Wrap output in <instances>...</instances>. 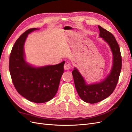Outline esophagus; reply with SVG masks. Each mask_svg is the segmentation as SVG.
I'll use <instances>...</instances> for the list:
<instances>
[{
    "mask_svg": "<svg viewBox=\"0 0 132 132\" xmlns=\"http://www.w3.org/2000/svg\"><path fill=\"white\" fill-rule=\"evenodd\" d=\"M71 68V64L68 62H65V63L64 64V69L66 70H68L70 69Z\"/></svg>",
    "mask_w": 132,
    "mask_h": 132,
    "instance_id": "obj_1",
    "label": "esophagus"
}]
</instances>
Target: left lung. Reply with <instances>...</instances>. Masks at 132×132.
<instances>
[{"label": "left lung", "instance_id": "8db88e82", "mask_svg": "<svg viewBox=\"0 0 132 132\" xmlns=\"http://www.w3.org/2000/svg\"><path fill=\"white\" fill-rule=\"evenodd\" d=\"M100 37L109 45L112 53V65L110 73L103 80L87 84L76 67L72 74L75 86L79 96L85 102L95 103L100 102L111 95L116 86L122 69V57L118 44L114 36L109 31L98 26Z\"/></svg>", "mask_w": 132, "mask_h": 132}]
</instances>
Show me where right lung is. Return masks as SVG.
<instances>
[{"label": "right lung", "instance_id": "right-lung-1", "mask_svg": "<svg viewBox=\"0 0 132 132\" xmlns=\"http://www.w3.org/2000/svg\"><path fill=\"white\" fill-rule=\"evenodd\" d=\"M37 30L39 29L26 31L15 42L10 55L9 71L19 94L31 102L40 103L50 101L57 94L65 61L42 67H35L26 62V39L28 35Z\"/></svg>", "mask_w": 132, "mask_h": 132}]
</instances>
